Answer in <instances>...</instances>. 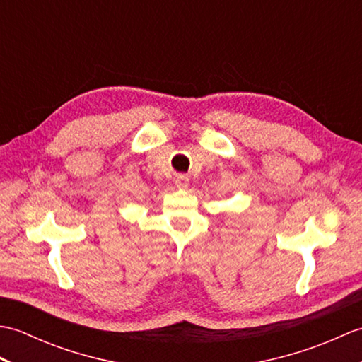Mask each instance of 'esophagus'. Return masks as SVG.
Wrapping results in <instances>:
<instances>
[{
	"label": "esophagus",
	"mask_w": 362,
	"mask_h": 362,
	"mask_svg": "<svg viewBox=\"0 0 362 362\" xmlns=\"http://www.w3.org/2000/svg\"><path fill=\"white\" fill-rule=\"evenodd\" d=\"M188 183H189L188 175H185V174L175 175V185H177V188H187Z\"/></svg>",
	"instance_id": "obj_1"
}]
</instances>
